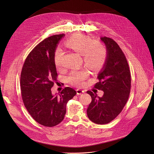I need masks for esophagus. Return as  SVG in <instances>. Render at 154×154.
<instances>
[{"mask_svg": "<svg viewBox=\"0 0 154 154\" xmlns=\"http://www.w3.org/2000/svg\"><path fill=\"white\" fill-rule=\"evenodd\" d=\"M76 91H77V94H81L85 93V91L83 90H82V89H80V88H78L76 90Z\"/></svg>", "mask_w": 154, "mask_h": 154, "instance_id": "1", "label": "esophagus"}]
</instances>
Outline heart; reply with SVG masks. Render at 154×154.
<instances>
[{
	"label": "heart",
	"instance_id": "heart-1",
	"mask_svg": "<svg viewBox=\"0 0 154 154\" xmlns=\"http://www.w3.org/2000/svg\"><path fill=\"white\" fill-rule=\"evenodd\" d=\"M64 45L75 52L82 55L83 61L88 67L96 70L103 64L106 57V51L104 46L98 41H93L88 36L75 34L64 42ZM62 50L58 48L54 55V61L56 67L61 66ZM88 77V72L85 69L74 70L68 77L69 81L73 85L82 86L85 79Z\"/></svg>",
	"mask_w": 154,
	"mask_h": 154
}]
</instances>
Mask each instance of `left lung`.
<instances>
[{
    "label": "left lung",
    "mask_w": 154,
    "mask_h": 154,
    "mask_svg": "<svg viewBox=\"0 0 154 154\" xmlns=\"http://www.w3.org/2000/svg\"><path fill=\"white\" fill-rule=\"evenodd\" d=\"M106 50V57L98 74L97 89L103 91L102 97L88 91L92 99L87 115L93 122L105 124L113 120L122 110L129 97L131 76L126 58L112 39L101 37Z\"/></svg>",
    "instance_id": "obj_1"
}]
</instances>
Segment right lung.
Masks as SVG:
<instances>
[{
	"label": "right lung",
	"mask_w": 154,
	"mask_h": 154,
	"mask_svg": "<svg viewBox=\"0 0 154 154\" xmlns=\"http://www.w3.org/2000/svg\"><path fill=\"white\" fill-rule=\"evenodd\" d=\"M64 36L53 35L39 43L29 54L21 72L20 89L24 105L32 117L46 127L55 126L63 120L67 102L77 93L70 87L55 94L51 91L58 81L54 55Z\"/></svg>",
	"instance_id": "obj_1"
}]
</instances>
